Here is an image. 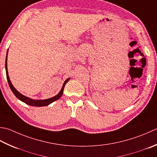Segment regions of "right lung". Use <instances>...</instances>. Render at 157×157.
Segmentation results:
<instances>
[{
    "instance_id": "add662e5",
    "label": "right lung",
    "mask_w": 157,
    "mask_h": 157,
    "mask_svg": "<svg viewBox=\"0 0 157 157\" xmlns=\"http://www.w3.org/2000/svg\"><path fill=\"white\" fill-rule=\"evenodd\" d=\"M9 50V49H8ZM8 50L7 52V56H6V59H5V70H6V75H7V79L9 83V86L10 87L11 91L13 92V93L15 94V96L18 99H20V101H22V102L26 103L27 105H31V106H35V107H43V106H46L50 105V103H53L54 101L58 100L59 98L62 96L63 94V91H64V86L68 82L70 78L67 79L65 81H64V84L63 85V87L61 88L60 91L59 92V93L57 94L56 96H54L53 97H51L50 99H43V100H35V99H30L29 97H27L26 96H24L22 94H21L19 93L16 89L14 88L13 84H11V82L9 79V76L8 74V71H7V54H8Z\"/></svg>"
}]
</instances>
